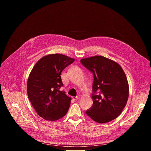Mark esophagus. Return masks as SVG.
Listing matches in <instances>:
<instances>
[{"label":"esophagus","mask_w":151,"mask_h":151,"mask_svg":"<svg viewBox=\"0 0 151 151\" xmlns=\"http://www.w3.org/2000/svg\"><path fill=\"white\" fill-rule=\"evenodd\" d=\"M79 99V96H76V97H72V99L74 100H78V99Z\"/></svg>","instance_id":"obj_1"}]
</instances>
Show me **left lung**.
<instances>
[{
    "instance_id": "1",
    "label": "left lung",
    "mask_w": 151,
    "mask_h": 151,
    "mask_svg": "<svg viewBox=\"0 0 151 151\" xmlns=\"http://www.w3.org/2000/svg\"><path fill=\"white\" fill-rule=\"evenodd\" d=\"M81 63L94 76L93 104L86 114L98 123L116 118L125 107L129 94L123 69L115 61L101 55L82 59Z\"/></svg>"
}]
</instances>
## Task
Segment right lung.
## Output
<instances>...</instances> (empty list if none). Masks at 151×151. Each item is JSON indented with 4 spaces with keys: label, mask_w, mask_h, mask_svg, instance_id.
Masks as SVG:
<instances>
[{
    "label": "right lung",
    "mask_w": 151,
    "mask_h": 151,
    "mask_svg": "<svg viewBox=\"0 0 151 151\" xmlns=\"http://www.w3.org/2000/svg\"><path fill=\"white\" fill-rule=\"evenodd\" d=\"M74 61L63 54H50L40 58L33 67L27 91L32 105L40 117L56 121L67 114L71 98L60 90L63 85L60 75Z\"/></svg>",
    "instance_id": "obj_1"
}]
</instances>
